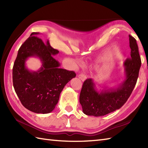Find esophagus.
Returning <instances> with one entry per match:
<instances>
[{"label": "esophagus", "mask_w": 148, "mask_h": 148, "mask_svg": "<svg viewBox=\"0 0 148 148\" xmlns=\"http://www.w3.org/2000/svg\"><path fill=\"white\" fill-rule=\"evenodd\" d=\"M78 77H79V79L82 81H84V80L86 79V76H85V75H84V74H79V76H78Z\"/></svg>", "instance_id": "34e87169"}]
</instances>
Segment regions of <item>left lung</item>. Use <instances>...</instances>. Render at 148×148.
Segmentation results:
<instances>
[{
    "mask_svg": "<svg viewBox=\"0 0 148 148\" xmlns=\"http://www.w3.org/2000/svg\"><path fill=\"white\" fill-rule=\"evenodd\" d=\"M131 58L123 63L124 78L113 86H103L99 89L92 79L83 83L79 95L83 112L88 116H103L119 109L129 98L136 86L141 65L136 40L129 35ZM99 86V84H98Z\"/></svg>",
    "mask_w": 148,
    "mask_h": 148,
    "instance_id": "left-lung-1",
    "label": "left lung"
}]
</instances>
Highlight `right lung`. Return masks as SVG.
Wrapping results in <instances>:
<instances>
[{
    "label": "right lung",
    "mask_w": 148,
    "mask_h": 148,
    "mask_svg": "<svg viewBox=\"0 0 148 148\" xmlns=\"http://www.w3.org/2000/svg\"><path fill=\"white\" fill-rule=\"evenodd\" d=\"M33 32L18 50L12 68V82L15 92L25 108L37 114L52 112L58 102L65 86L76 74L74 71L60 69L53 58L59 53L36 36ZM30 57L39 58L42 66L39 70L30 71L26 62Z\"/></svg>",
    "instance_id": "obj_1"
}]
</instances>
